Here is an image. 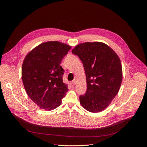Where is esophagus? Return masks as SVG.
<instances>
[{"instance_id": "1", "label": "esophagus", "mask_w": 147, "mask_h": 147, "mask_svg": "<svg viewBox=\"0 0 147 147\" xmlns=\"http://www.w3.org/2000/svg\"><path fill=\"white\" fill-rule=\"evenodd\" d=\"M72 85H75V84H76V80H73V81L72 82Z\"/></svg>"}]
</instances>
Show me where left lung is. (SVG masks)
<instances>
[{"mask_svg": "<svg viewBox=\"0 0 147 147\" xmlns=\"http://www.w3.org/2000/svg\"><path fill=\"white\" fill-rule=\"evenodd\" d=\"M72 53L82 61L86 77V92L80 96V102L89 112H101L112 102L121 86V61L110 47L98 42L79 44Z\"/></svg>", "mask_w": 147, "mask_h": 147, "instance_id": "8db88e82", "label": "left lung"}]
</instances>
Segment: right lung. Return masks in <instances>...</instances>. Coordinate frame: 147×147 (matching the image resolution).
Returning <instances> with one entry per match:
<instances>
[{
	"mask_svg": "<svg viewBox=\"0 0 147 147\" xmlns=\"http://www.w3.org/2000/svg\"><path fill=\"white\" fill-rule=\"evenodd\" d=\"M71 47L57 41L41 43L30 51L22 65V80L28 95L40 108L58 107L68 91L60 65Z\"/></svg>",
	"mask_w": 147,
	"mask_h": 147,
	"instance_id": "obj_1",
	"label": "right lung"
}]
</instances>
